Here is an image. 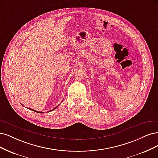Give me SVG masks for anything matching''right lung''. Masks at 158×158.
Returning <instances> with one entry per match:
<instances>
[{"label": "right lung", "instance_id": "obj_1", "mask_svg": "<svg viewBox=\"0 0 158 158\" xmlns=\"http://www.w3.org/2000/svg\"><path fill=\"white\" fill-rule=\"evenodd\" d=\"M55 108H53V110H54V109H55ZM29 109H30V110H32V111H34V112H37L36 110H33V109H31V108H29ZM52 110H50V111H52ZM39 112V113H43V112Z\"/></svg>", "mask_w": 158, "mask_h": 158}]
</instances>
